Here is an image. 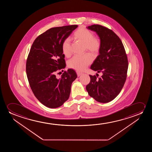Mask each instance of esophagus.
Listing matches in <instances>:
<instances>
[{"label":"esophagus","mask_w":152,"mask_h":152,"mask_svg":"<svg viewBox=\"0 0 152 152\" xmlns=\"http://www.w3.org/2000/svg\"><path fill=\"white\" fill-rule=\"evenodd\" d=\"M77 76L79 77V76H80V75H82V73H80V72H77Z\"/></svg>","instance_id":"obj_1"}]
</instances>
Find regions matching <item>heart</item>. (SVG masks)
Returning a JSON list of instances; mask_svg holds the SVG:
<instances>
[{
  "label": "heart",
  "instance_id": "heart-1",
  "mask_svg": "<svg viewBox=\"0 0 152 152\" xmlns=\"http://www.w3.org/2000/svg\"><path fill=\"white\" fill-rule=\"evenodd\" d=\"M73 37L85 44L86 48L91 52L96 53L100 50L101 42L99 38L94 37V34L89 30L80 27L75 31ZM62 50L65 56L69 57L71 54L70 40L67 38L62 45ZM92 56L89 53L83 56H76L71 58L68 62V66L77 71H83L91 62Z\"/></svg>",
  "mask_w": 152,
  "mask_h": 152
}]
</instances>
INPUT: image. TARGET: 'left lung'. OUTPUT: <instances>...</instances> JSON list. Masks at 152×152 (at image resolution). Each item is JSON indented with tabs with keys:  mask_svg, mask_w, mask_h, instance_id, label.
Listing matches in <instances>:
<instances>
[{
	"mask_svg": "<svg viewBox=\"0 0 152 152\" xmlns=\"http://www.w3.org/2000/svg\"><path fill=\"white\" fill-rule=\"evenodd\" d=\"M87 28L96 32L100 38L99 55L90 68L102 75L99 78L89 75L86 90L96 101L105 103L114 100L125 84L128 67L127 54L120 38L111 29L97 24Z\"/></svg>",
	"mask_w": 152,
	"mask_h": 152,
	"instance_id": "8db88e82",
	"label": "left lung"
}]
</instances>
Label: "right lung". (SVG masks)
<instances>
[{
  "instance_id": "1",
  "label": "right lung",
  "mask_w": 152,
  "mask_h": 152,
  "mask_svg": "<svg viewBox=\"0 0 152 152\" xmlns=\"http://www.w3.org/2000/svg\"><path fill=\"white\" fill-rule=\"evenodd\" d=\"M78 25L48 29L36 38L27 57V79L36 98L45 106L55 108L69 99L72 83L77 75L73 69L64 71L60 78L56 74L66 66L62 50L63 42Z\"/></svg>"
}]
</instances>
